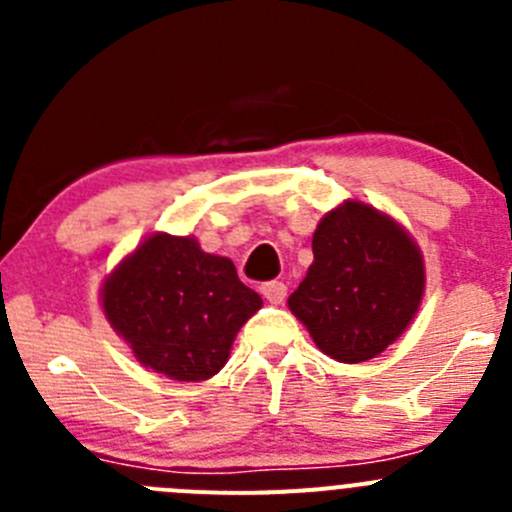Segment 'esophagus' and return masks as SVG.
I'll return each instance as SVG.
<instances>
[{
  "instance_id": "1",
  "label": "esophagus",
  "mask_w": 512,
  "mask_h": 512,
  "mask_svg": "<svg viewBox=\"0 0 512 512\" xmlns=\"http://www.w3.org/2000/svg\"><path fill=\"white\" fill-rule=\"evenodd\" d=\"M260 294L270 304H282L287 297V287H285V282H265V285L260 287Z\"/></svg>"
}]
</instances>
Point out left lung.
<instances>
[{
    "label": "left lung",
    "instance_id": "left-lung-1",
    "mask_svg": "<svg viewBox=\"0 0 512 512\" xmlns=\"http://www.w3.org/2000/svg\"><path fill=\"white\" fill-rule=\"evenodd\" d=\"M312 252L289 309L332 359H374L404 334L421 304L426 272L414 237L371 205L344 200L319 220Z\"/></svg>",
    "mask_w": 512,
    "mask_h": 512
}]
</instances>
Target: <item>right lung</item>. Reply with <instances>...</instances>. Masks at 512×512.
Listing matches in <instances>:
<instances>
[{"label": "right lung", "instance_id": "add662e5", "mask_svg": "<svg viewBox=\"0 0 512 512\" xmlns=\"http://www.w3.org/2000/svg\"><path fill=\"white\" fill-rule=\"evenodd\" d=\"M101 307L146 369L205 381L223 369L262 299L227 257L203 252L195 237L156 232L106 277Z\"/></svg>", "mask_w": 512, "mask_h": 512}]
</instances>
